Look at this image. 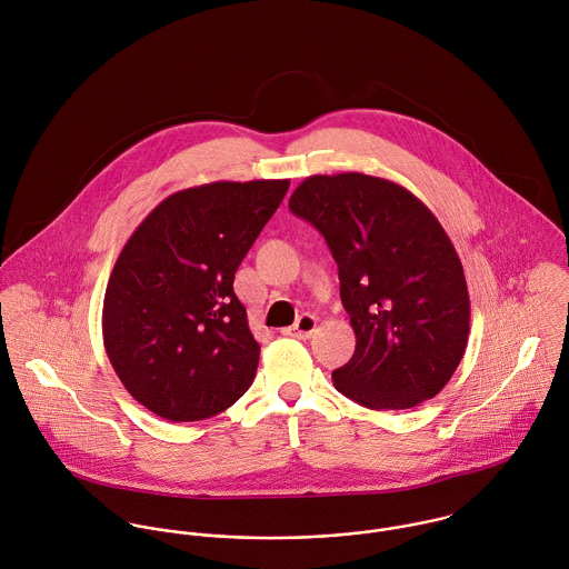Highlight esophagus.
I'll use <instances>...</instances> for the list:
<instances>
[{"label": "esophagus", "instance_id": "esophagus-1", "mask_svg": "<svg viewBox=\"0 0 569 569\" xmlns=\"http://www.w3.org/2000/svg\"><path fill=\"white\" fill-rule=\"evenodd\" d=\"M318 328V318L311 316V313H305L300 316V320L289 328H284V335L289 337H298V339H309Z\"/></svg>", "mask_w": 569, "mask_h": 569}]
</instances>
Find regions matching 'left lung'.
<instances>
[{"instance_id":"8db88e82","label":"left lung","mask_w":569,"mask_h":569,"mask_svg":"<svg viewBox=\"0 0 569 569\" xmlns=\"http://www.w3.org/2000/svg\"><path fill=\"white\" fill-rule=\"evenodd\" d=\"M322 232L357 337L335 388L370 409H409L453 377L469 341L462 262L431 210L407 188L363 172L313 174L291 194Z\"/></svg>"}]
</instances>
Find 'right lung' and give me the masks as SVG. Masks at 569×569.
Masks as SVG:
<instances>
[{"instance_id":"obj_1","label":"right lung","mask_w":569,"mask_h":569,"mask_svg":"<svg viewBox=\"0 0 569 569\" xmlns=\"http://www.w3.org/2000/svg\"><path fill=\"white\" fill-rule=\"evenodd\" d=\"M289 179L186 188L138 226L107 282L102 337L129 395L172 422L210 418L251 386L260 346L234 273Z\"/></svg>"}]
</instances>
